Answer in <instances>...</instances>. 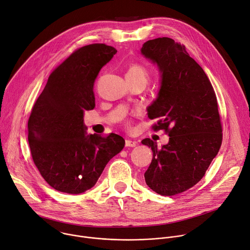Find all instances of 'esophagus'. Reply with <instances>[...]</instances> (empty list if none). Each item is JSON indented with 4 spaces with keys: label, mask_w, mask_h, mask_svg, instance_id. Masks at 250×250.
<instances>
[{
    "label": "esophagus",
    "mask_w": 250,
    "mask_h": 250,
    "mask_svg": "<svg viewBox=\"0 0 250 250\" xmlns=\"http://www.w3.org/2000/svg\"><path fill=\"white\" fill-rule=\"evenodd\" d=\"M125 146H137V142L135 141H132V140H126L125 141Z\"/></svg>",
    "instance_id": "1"
}]
</instances>
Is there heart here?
Returning a JSON list of instances; mask_svg holds the SVG:
<instances>
[{"mask_svg": "<svg viewBox=\"0 0 250 250\" xmlns=\"http://www.w3.org/2000/svg\"><path fill=\"white\" fill-rule=\"evenodd\" d=\"M126 75L133 76V77H141V78L146 79V71L141 65H133L129 68Z\"/></svg>", "mask_w": 250, "mask_h": 250, "instance_id": "b5f03b06", "label": "heart"}]
</instances>
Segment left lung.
I'll use <instances>...</instances> for the list:
<instances>
[{"label":"left lung","mask_w":250,"mask_h":250,"mask_svg":"<svg viewBox=\"0 0 250 250\" xmlns=\"http://www.w3.org/2000/svg\"><path fill=\"white\" fill-rule=\"evenodd\" d=\"M141 52L162 73L161 88L147 116L158 119L155 131L165 130L169 136L168 144L161 148L151 139L142 141L153 151L145 180L158 194L172 196L200 181L219 152L223 129L217 96L184 45L159 37L145 42Z\"/></svg>","instance_id":"1"}]
</instances>
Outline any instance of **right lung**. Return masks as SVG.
I'll use <instances>...</instances> for the list:
<instances>
[{
  "instance_id": "1",
  "label": "right lung",
  "mask_w": 250,
  "mask_h": 250,
  "mask_svg": "<svg viewBox=\"0 0 250 250\" xmlns=\"http://www.w3.org/2000/svg\"><path fill=\"white\" fill-rule=\"evenodd\" d=\"M117 50L94 43L74 51L50 74L31 109L28 144L34 165L57 191L90 189L107 163L124 147V139L85 133L83 112L95 106L94 81Z\"/></svg>"
}]
</instances>
